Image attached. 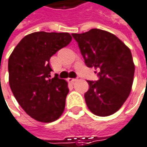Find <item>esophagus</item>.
<instances>
[{
    "label": "esophagus",
    "instance_id": "esophagus-1",
    "mask_svg": "<svg viewBox=\"0 0 147 147\" xmlns=\"http://www.w3.org/2000/svg\"><path fill=\"white\" fill-rule=\"evenodd\" d=\"M76 81H77L76 78H68V82H71V83H74V82H76Z\"/></svg>",
    "mask_w": 147,
    "mask_h": 147
}]
</instances>
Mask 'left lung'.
I'll use <instances>...</instances> for the list:
<instances>
[{
    "instance_id": "left-lung-1",
    "label": "left lung",
    "mask_w": 147,
    "mask_h": 147,
    "mask_svg": "<svg viewBox=\"0 0 147 147\" xmlns=\"http://www.w3.org/2000/svg\"><path fill=\"white\" fill-rule=\"evenodd\" d=\"M78 43L85 63L94 67L98 81H87V107L99 117L114 114L130 95L135 65L130 49L115 35L100 29L71 34Z\"/></svg>"
}]
</instances>
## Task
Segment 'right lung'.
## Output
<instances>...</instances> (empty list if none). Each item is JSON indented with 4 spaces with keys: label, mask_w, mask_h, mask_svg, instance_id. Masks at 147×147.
Listing matches in <instances>:
<instances>
[{
    "label": "right lung",
    "mask_w": 147,
    "mask_h": 147,
    "mask_svg": "<svg viewBox=\"0 0 147 147\" xmlns=\"http://www.w3.org/2000/svg\"><path fill=\"white\" fill-rule=\"evenodd\" d=\"M67 33L38 31L26 36L8 61L9 84L22 109L40 122H52L64 111L67 82L55 76L50 58L71 41Z\"/></svg>",
    "instance_id": "obj_1"
}]
</instances>
